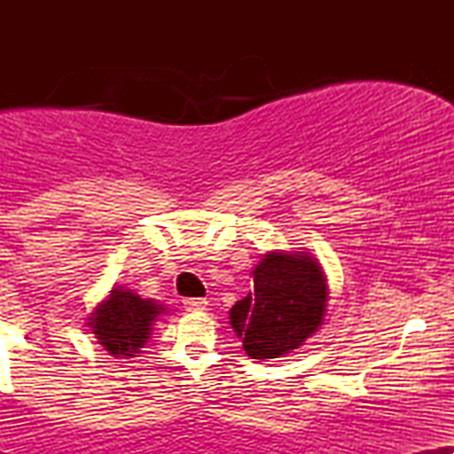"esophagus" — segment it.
Here are the masks:
<instances>
[{
	"mask_svg": "<svg viewBox=\"0 0 454 454\" xmlns=\"http://www.w3.org/2000/svg\"><path fill=\"white\" fill-rule=\"evenodd\" d=\"M207 305H209V301L207 299H185L184 301V307L187 311H205Z\"/></svg>",
	"mask_w": 454,
	"mask_h": 454,
	"instance_id": "esophagus-1",
	"label": "esophagus"
}]
</instances>
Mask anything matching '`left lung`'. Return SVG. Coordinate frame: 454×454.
Segmentation results:
<instances>
[{"label": "left lung", "instance_id": "obj_1", "mask_svg": "<svg viewBox=\"0 0 454 454\" xmlns=\"http://www.w3.org/2000/svg\"><path fill=\"white\" fill-rule=\"evenodd\" d=\"M254 290L231 309L252 358H279L303 346L325 320L328 286L309 252H269L252 270Z\"/></svg>", "mask_w": 454, "mask_h": 454}]
</instances>
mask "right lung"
<instances>
[{
  "mask_svg": "<svg viewBox=\"0 0 454 454\" xmlns=\"http://www.w3.org/2000/svg\"><path fill=\"white\" fill-rule=\"evenodd\" d=\"M164 311V305L140 299L132 290L114 286L106 301L96 307L87 325L108 354L132 358L149 341L151 326Z\"/></svg>",
  "mask_w": 454,
  "mask_h": 454,
  "instance_id": "obj_1",
  "label": "right lung"
}]
</instances>
